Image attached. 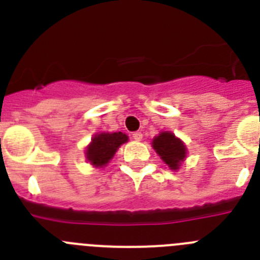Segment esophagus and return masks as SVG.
Instances as JSON below:
<instances>
[{
  "instance_id": "esophagus-1",
  "label": "esophagus",
  "mask_w": 260,
  "mask_h": 260,
  "mask_svg": "<svg viewBox=\"0 0 260 260\" xmlns=\"http://www.w3.org/2000/svg\"><path fill=\"white\" fill-rule=\"evenodd\" d=\"M142 138H143V134H142L141 132L133 133V139H134V141H141Z\"/></svg>"
}]
</instances>
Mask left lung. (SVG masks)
<instances>
[{"instance_id": "1", "label": "left lung", "mask_w": 260, "mask_h": 260, "mask_svg": "<svg viewBox=\"0 0 260 260\" xmlns=\"http://www.w3.org/2000/svg\"><path fill=\"white\" fill-rule=\"evenodd\" d=\"M152 146L162 158V161L169 165L171 169L180 168L181 161L186 156V147L172 133H161L153 139Z\"/></svg>"}]
</instances>
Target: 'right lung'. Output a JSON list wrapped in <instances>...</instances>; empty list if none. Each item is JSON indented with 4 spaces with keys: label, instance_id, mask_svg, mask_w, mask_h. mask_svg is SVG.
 <instances>
[{
    "label": "right lung",
    "instance_id": "add662e5",
    "mask_svg": "<svg viewBox=\"0 0 260 260\" xmlns=\"http://www.w3.org/2000/svg\"><path fill=\"white\" fill-rule=\"evenodd\" d=\"M127 142V135L123 133H102L93 137L92 142L87 147V158L95 167H103L108 164L114 156L118 147Z\"/></svg>",
    "mask_w": 260,
    "mask_h": 260
}]
</instances>
